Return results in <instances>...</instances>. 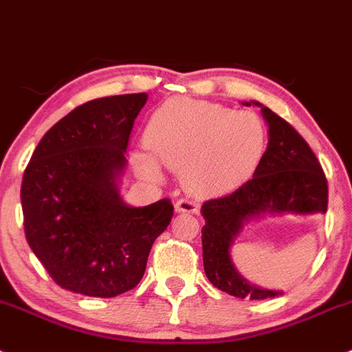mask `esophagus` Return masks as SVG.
Here are the masks:
<instances>
[{"label":"esophagus","mask_w":352,"mask_h":352,"mask_svg":"<svg viewBox=\"0 0 352 352\" xmlns=\"http://www.w3.org/2000/svg\"><path fill=\"white\" fill-rule=\"evenodd\" d=\"M175 209L179 210V212L197 214L198 210H200V206H198L197 201H193V200H188V198H180V200H177Z\"/></svg>","instance_id":"34e87169"}]
</instances>
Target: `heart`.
Returning a JSON list of instances; mask_svg holds the SVG:
<instances>
[{
	"label": "heart",
	"mask_w": 352,
	"mask_h": 352,
	"mask_svg": "<svg viewBox=\"0 0 352 352\" xmlns=\"http://www.w3.org/2000/svg\"><path fill=\"white\" fill-rule=\"evenodd\" d=\"M143 142L157 163L182 175L189 193L214 197L255 175L267 152V129L255 113L179 97L152 113ZM134 163L143 175H159L148 155H134Z\"/></svg>",
	"instance_id": "heart-1"
}]
</instances>
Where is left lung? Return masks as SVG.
<instances>
[{"instance_id": "1", "label": "left lung", "mask_w": 352, "mask_h": 352, "mask_svg": "<svg viewBox=\"0 0 352 352\" xmlns=\"http://www.w3.org/2000/svg\"><path fill=\"white\" fill-rule=\"evenodd\" d=\"M262 117L269 125L264 161L252 180L227 197L207 200L201 206L206 225L201 228L204 269L216 289L235 298L267 299L283 294L246 282L230 256L234 239L246 223L262 214H307L328 210V180L303 136L282 117L261 102Z\"/></svg>"}]
</instances>
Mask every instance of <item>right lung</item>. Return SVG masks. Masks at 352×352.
<instances>
[{
    "instance_id": "obj_1",
    "label": "right lung",
    "mask_w": 352,
    "mask_h": 352,
    "mask_svg": "<svg viewBox=\"0 0 352 352\" xmlns=\"http://www.w3.org/2000/svg\"><path fill=\"white\" fill-rule=\"evenodd\" d=\"M146 99L125 94L81 104L44 134L24 170L26 241L62 289L90 298L134 289L152 244L172 221L168 198L131 207L118 189Z\"/></svg>"
}]
</instances>
